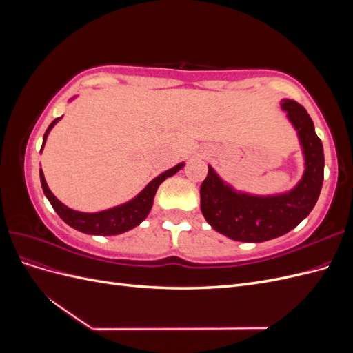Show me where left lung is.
Returning a JSON list of instances; mask_svg holds the SVG:
<instances>
[{
	"instance_id": "left-lung-1",
	"label": "left lung",
	"mask_w": 353,
	"mask_h": 353,
	"mask_svg": "<svg viewBox=\"0 0 353 353\" xmlns=\"http://www.w3.org/2000/svg\"><path fill=\"white\" fill-rule=\"evenodd\" d=\"M281 108L296 128L305 154V174L292 191L265 197L237 193L210 166L201 183L203 216L213 230L231 240L261 243L283 236L311 213L321 193L324 148L315 134L311 116L294 100H283Z\"/></svg>"
}]
</instances>
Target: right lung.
I'll list each match as a JSON object with an SVG mask.
<instances>
[{
	"mask_svg": "<svg viewBox=\"0 0 353 353\" xmlns=\"http://www.w3.org/2000/svg\"><path fill=\"white\" fill-rule=\"evenodd\" d=\"M61 117H57V119L52 121L48 126V130L44 134V140H42V147L41 150L44 148V144L47 141V137L51 131V128L54 126ZM184 166V163H179L174 166L172 169L166 170V172L160 174L156 176L150 184H148L140 194H138L135 199L130 200L128 203H123L121 206H116L108 210H101L97 213H83L73 210L68 206L63 205V203L56 199V196L51 193L47 183L44 174H42V169L39 170V178H41V185L42 190H44V194L51 203L52 209L57 212V215L65 221L68 225L72 228L78 230L85 234H94V236H116V234H122L125 231H130L134 227H137L138 223L143 222L148 212H150L153 206V200L154 194L159 188V185L163 183V181L169 176L175 175L178 170Z\"/></svg>",
	"mask_w": 353,
	"mask_h": 353,
	"instance_id": "add662e5",
	"label": "right lung"
}]
</instances>
